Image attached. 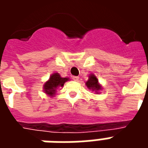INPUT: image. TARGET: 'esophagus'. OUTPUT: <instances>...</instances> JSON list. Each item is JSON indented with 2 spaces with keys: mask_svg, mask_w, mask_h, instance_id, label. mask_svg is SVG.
<instances>
[{
  "mask_svg": "<svg viewBox=\"0 0 148 148\" xmlns=\"http://www.w3.org/2000/svg\"><path fill=\"white\" fill-rule=\"evenodd\" d=\"M72 79L74 81H78L79 80V77H77V76H73V77H72Z\"/></svg>",
  "mask_w": 148,
  "mask_h": 148,
  "instance_id": "esophagus-1",
  "label": "esophagus"
}]
</instances>
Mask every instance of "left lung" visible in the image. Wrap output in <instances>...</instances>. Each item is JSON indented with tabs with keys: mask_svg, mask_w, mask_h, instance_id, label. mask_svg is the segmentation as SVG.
<instances>
[{
	"mask_svg": "<svg viewBox=\"0 0 148 148\" xmlns=\"http://www.w3.org/2000/svg\"><path fill=\"white\" fill-rule=\"evenodd\" d=\"M86 85L89 89H92L93 90L98 91V90H101V86L98 84V80H97L96 76H94L93 74L90 75V78L86 82Z\"/></svg>",
	"mask_w": 148,
	"mask_h": 148,
	"instance_id": "left-lung-1",
	"label": "left lung"
}]
</instances>
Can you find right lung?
Masks as SVG:
<instances>
[{"label":"right lung","instance_id":"1","mask_svg":"<svg viewBox=\"0 0 148 148\" xmlns=\"http://www.w3.org/2000/svg\"><path fill=\"white\" fill-rule=\"evenodd\" d=\"M67 77H62L58 73L52 74L50 79L44 84V91L50 96H53L58 86H63L64 83L68 81Z\"/></svg>","mask_w":148,"mask_h":148}]
</instances>
